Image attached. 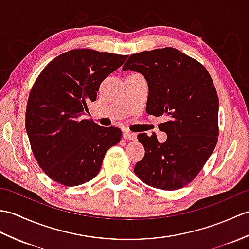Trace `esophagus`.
<instances>
[{"label":"esophagus","instance_id":"34e87169","mask_svg":"<svg viewBox=\"0 0 249 249\" xmlns=\"http://www.w3.org/2000/svg\"><path fill=\"white\" fill-rule=\"evenodd\" d=\"M123 138L124 139H127V140H136V134H134V132H131L129 130H124L123 131Z\"/></svg>","mask_w":249,"mask_h":249}]
</instances>
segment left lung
Here are the masks:
<instances>
[{"label": "left lung", "instance_id": "8db88e82", "mask_svg": "<svg viewBox=\"0 0 249 249\" xmlns=\"http://www.w3.org/2000/svg\"><path fill=\"white\" fill-rule=\"evenodd\" d=\"M123 70L141 73L148 85L146 112L167 121L159 125L167 139L139 134L145 149L135 173L147 186L174 191L197 176L218 137V96L207 69L174 48L130 55Z\"/></svg>", "mask_w": 249, "mask_h": 249}]
</instances>
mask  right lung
<instances>
[{
	"instance_id": "1",
	"label": "right lung",
	"mask_w": 249,
	"mask_h": 249,
	"mask_svg": "<svg viewBox=\"0 0 249 249\" xmlns=\"http://www.w3.org/2000/svg\"><path fill=\"white\" fill-rule=\"evenodd\" d=\"M127 59L90 49L57 56L38 75L28 96L25 128L39 166L52 180L75 187L100 172L105 154L122 137L118 127L83 120L100 85Z\"/></svg>"
}]
</instances>
